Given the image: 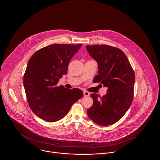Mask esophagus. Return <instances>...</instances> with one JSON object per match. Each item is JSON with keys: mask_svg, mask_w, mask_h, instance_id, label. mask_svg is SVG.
<instances>
[{"mask_svg": "<svg viewBox=\"0 0 160 160\" xmlns=\"http://www.w3.org/2000/svg\"><path fill=\"white\" fill-rule=\"evenodd\" d=\"M84 97H89L90 95V93L88 91H84L83 92Z\"/></svg>", "mask_w": 160, "mask_h": 160, "instance_id": "obj_1", "label": "esophagus"}]
</instances>
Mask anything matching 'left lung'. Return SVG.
Segmentation results:
<instances>
[{
	"label": "left lung",
	"mask_w": 160,
	"mask_h": 160,
	"mask_svg": "<svg viewBox=\"0 0 160 160\" xmlns=\"http://www.w3.org/2000/svg\"><path fill=\"white\" fill-rule=\"evenodd\" d=\"M97 62L98 74L93 82L107 87L101 97L91 95L93 105L88 110L89 118L97 124L107 126L119 121L131 105L134 97L135 74L127 56L118 48L108 45L86 46Z\"/></svg>",
	"instance_id": "left-lung-1"
}]
</instances>
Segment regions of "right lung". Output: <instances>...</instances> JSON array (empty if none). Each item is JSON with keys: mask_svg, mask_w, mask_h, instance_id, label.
<instances>
[{"mask_svg": "<svg viewBox=\"0 0 160 160\" xmlns=\"http://www.w3.org/2000/svg\"><path fill=\"white\" fill-rule=\"evenodd\" d=\"M82 44H55L43 47L31 56L23 83L28 102L32 112L46 122L63 118L83 92L61 85L59 79L67 73L69 62Z\"/></svg>", "mask_w": 160, "mask_h": 160, "instance_id": "right-lung-1", "label": "right lung"}]
</instances>
